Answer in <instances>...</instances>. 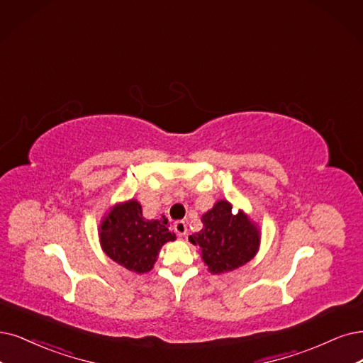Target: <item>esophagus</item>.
I'll list each match as a JSON object with an SVG mask.
<instances>
[{"mask_svg":"<svg viewBox=\"0 0 363 363\" xmlns=\"http://www.w3.org/2000/svg\"><path fill=\"white\" fill-rule=\"evenodd\" d=\"M173 229L178 233V236H184L186 233V224H185V221L179 220L173 224Z\"/></svg>","mask_w":363,"mask_h":363,"instance_id":"obj_1","label":"esophagus"}]
</instances>
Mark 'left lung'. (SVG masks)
Listing matches in <instances>:
<instances>
[{
	"instance_id": "left-lung-1",
	"label": "left lung",
	"mask_w": 363,
	"mask_h": 363,
	"mask_svg": "<svg viewBox=\"0 0 363 363\" xmlns=\"http://www.w3.org/2000/svg\"><path fill=\"white\" fill-rule=\"evenodd\" d=\"M232 203L218 200L202 216L203 229L190 235V242L199 247L202 260L213 275L229 272L248 263L260 245V230L244 211L232 212Z\"/></svg>"
}]
</instances>
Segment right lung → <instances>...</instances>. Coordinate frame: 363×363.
<instances>
[{"instance_id": "add662e5", "label": "right lung", "mask_w": 363, "mask_h": 363, "mask_svg": "<svg viewBox=\"0 0 363 363\" xmlns=\"http://www.w3.org/2000/svg\"><path fill=\"white\" fill-rule=\"evenodd\" d=\"M99 236L107 256L136 274L150 272L161 247L177 239L167 229V218L146 220L134 199L111 208L100 224Z\"/></svg>"}]
</instances>
